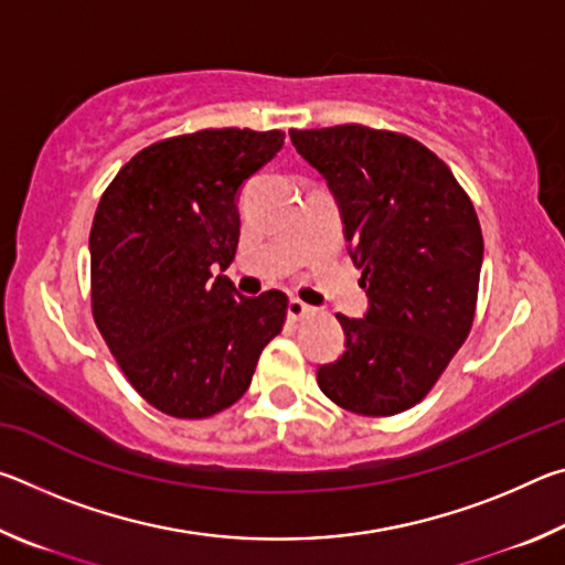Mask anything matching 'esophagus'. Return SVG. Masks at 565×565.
I'll return each mask as SVG.
<instances>
[{"label":"esophagus","mask_w":565,"mask_h":565,"mask_svg":"<svg viewBox=\"0 0 565 565\" xmlns=\"http://www.w3.org/2000/svg\"><path fill=\"white\" fill-rule=\"evenodd\" d=\"M289 319H294V321H299V319H303V317H309L311 313V306L309 303H303L301 299H291L289 301Z\"/></svg>","instance_id":"34e87169"}]
</instances>
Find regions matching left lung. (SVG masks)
<instances>
[{"instance_id": "obj_1", "label": "left lung", "mask_w": 565, "mask_h": 565, "mask_svg": "<svg viewBox=\"0 0 565 565\" xmlns=\"http://www.w3.org/2000/svg\"><path fill=\"white\" fill-rule=\"evenodd\" d=\"M289 137L327 179L369 296L363 319L337 317L347 351L317 371L319 388L353 414H401L471 331L483 264L476 209L451 169L406 134L339 124Z\"/></svg>"}]
</instances>
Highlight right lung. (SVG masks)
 I'll use <instances>...</instances> for the list:
<instances>
[{
  "label": "right lung",
  "mask_w": 565,
  "mask_h": 565,
  "mask_svg": "<svg viewBox=\"0 0 565 565\" xmlns=\"http://www.w3.org/2000/svg\"><path fill=\"white\" fill-rule=\"evenodd\" d=\"M284 131L202 129L134 154L92 222V313L141 398L206 418L252 384L286 321L284 291L242 296L224 274L238 246L236 196Z\"/></svg>",
  "instance_id": "obj_1"
}]
</instances>
